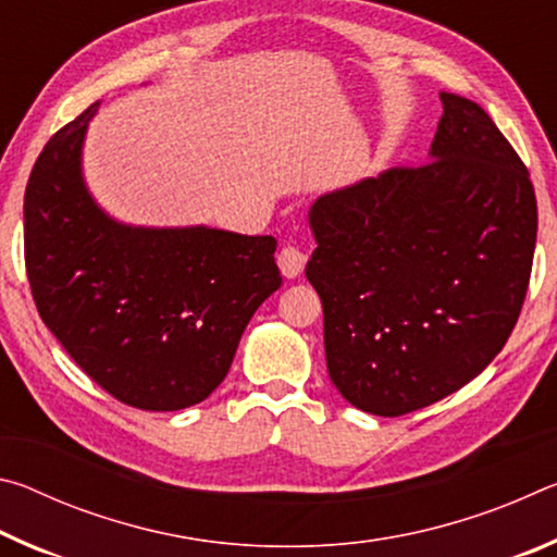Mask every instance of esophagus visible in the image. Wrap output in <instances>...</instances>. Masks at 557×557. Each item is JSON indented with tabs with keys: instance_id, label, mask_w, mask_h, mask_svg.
Wrapping results in <instances>:
<instances>
[{
	"instance_id": "34e87169",
	"label": "esophagus",
	"mask_w": 557,
	"mask_h": 557,
	"mask_svg": "<svg viewBox=\"0 0 557 557\" xmlns=\"http://www.w3.org/2000/svg\"><path fill=\"white\" fill-rule=\"evenodd\" d=\"M277 265L282 270V275L295 280V277L301 275V270H305L307 256L299 248H295V245H285V248H282L280 256H277Z\"/></svg>"
}]
</instances>
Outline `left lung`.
Segmentation results:
<instances>
[{"mask_svg":"<svg viewBox=\"0 0 557 557\" xmlns=\"http://www.w3.org/2000/svg\"><path fill=\"white\" fill-rule=\"evenodd\" d=\"M430 162L395 166L309 209L329 379L358 410L398 418L476 379L521 314L539 206L492 117L440 92Z\"/></svg>","mask_w":557,"mask_h":557,"instance_id":"left-lung-1","label":"left lung"}]
</instances>
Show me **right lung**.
I'll return each instance as SVG.
<instances>
[{"label":"right lung","mask_w":557,"mask_h":557,"mask_svg":"<svg viewBox=\"0 0 557 557\" xmlns=\"http://www.w3.org/2000/svg\"><path fill=\"white\" fill-rule=\"evenodd\" d=\"M98 106L55 132L32 169L26 275L44 324L102 391L139 410H182L219 388L250 317L282 285L277 240L112 221L81 174Z\"/></svg>","instance_id":"obj_1"}]
</instances>
